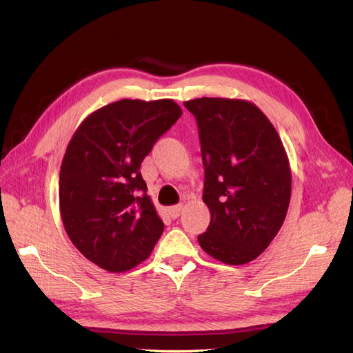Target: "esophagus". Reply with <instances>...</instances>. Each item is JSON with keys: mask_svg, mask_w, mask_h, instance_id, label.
<instances>
[{"mask_svg": "<svg viewBox=\"0 0 353 353\" xmlns=\"http://www.w3.org/2000/svg\"><path fill=\"white\" fill-rule=\"evenodd\" d=\"M181 212H182V205H176V206L168 208V214L171 219H177V216L181 215Z\"/></svg>", "mask_w": 353, "mask_h": 353, "instance_id": "1", "label": "esophagus"}]
</instances>
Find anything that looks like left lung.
<instances>
[{"label": "left lung", "mask_w": 353, "mask_h": 353, "mask_svg": "<svg viewBox=\"0 0 353 353\" xmlns=\"http://www.w3.org/2000/svg\"><path fill=\"white\" fill-rule=\"evenodd\" d=\"M196 117L211 223L199 244L209 256L243 265L264 252L287 216L291 170L274 125L247 100L185 101Z\"/></svg>", "instance_id": "8db88e82"}]
</instances>
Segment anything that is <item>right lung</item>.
I'll list each match as a JSON object with an SVG mask.
<instances>
[{
  "instance_id": "obj_1",
  "label": "right lung",
  "mask_w": 353,
  "mask_h": 353,
  "mask_svg": "<svg viewBox=\"0 0 353 353\" xmlns=\"http://www.w3.org/2000/svg\"><path fill=\"white\" fill-rule=\"evenodd\" d=\"M181 115L170 99H124L88 115L66 147L59 176L63 226L77 250L106 272L137 267L162 235L139 168Z\"/></svg>"
}]
</instances>
